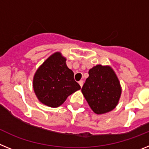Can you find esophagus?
Listing matches in <instances>:
<instances>
[{"instance_id":"1","label":"esophagus","mask_w":149,"mask_h":149,"mask_svg":"<svg viewBox=\"0 0 149 149\" xmlns=\"http://www.w3.org/2000/svg\"><path fill=\"white\" fill-rule=\"evenodd\" d=\"M78 83H79V84H80V86L82 87L83 85H84V81H80Z\"/></svg>"}]
</instances>
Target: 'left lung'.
<instances>
[{
	"mask_svg": "<svg viewBox=\"0 0 149 149\" xmlns=\"http://www.w3.org/2000/svg\"><path fill=\"white\" fill-rule=\"evenodd\" d=\"M81 91L93 112L104 114L118 104L122 88L111 67L97 65L89 71V77Z\"/></svg>",
	"mask_w": 149,
	"mask_h": 149,
	"instance_id": "1",
	"label": "left lung"
}]
</instances>
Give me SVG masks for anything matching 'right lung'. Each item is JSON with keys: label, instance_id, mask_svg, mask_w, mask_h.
Listing matches in <instances>:
<instances>
[{"label": "right lung", "instance_id": "right-lung-1", "mask_svg": "<svg viewBox=\"0 0 149 149\" xmlns=\"http://www.w3.org/2000/svg\"><path fill=\"white\" fill-rule=\"evenodd\" d=\"M66 59L60 52L50 56L36 72L33 90L40 102L51 107L64 103L68 95L81 89L74 73L67 67Z\"/></svg>", "mask_w": 149, "mask_h": 149}]
</instances>
